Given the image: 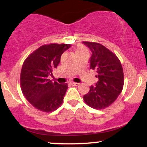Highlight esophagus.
<instances>
[{
    "label": "esophagus",
    "mask_w": 147,
    "mask_h": 147,
    "mask_svg": "<svg viewBox=\"0 0 147 147\" xmlns=\"http://www.w3.org/2000/svg\"><path fill=\"white\" fill-rule=\"evenodd\" d=\"M70 84H71V85H72V86H77L79 85V83H76V82H71Z\"/></svg>",
    "instance_id": "34e87169"
}]
</instances>
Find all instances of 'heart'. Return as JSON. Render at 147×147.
Listing matches in <instances>:
<instances>
[{"instance_id":"heart-1","label":"heart","mask_w":147,"mask_h":147,"mask_svg":"<svg viewBox=\"0 0 147 147\" xmlns=\"http://www.w3.org/2000/svg\"><path fill=\"white\" fill-rule=\"evenodd\" d=\"M80 50H84V49L82 48H79L77 49V51H80Z\"/></svg>"}]
</instances>
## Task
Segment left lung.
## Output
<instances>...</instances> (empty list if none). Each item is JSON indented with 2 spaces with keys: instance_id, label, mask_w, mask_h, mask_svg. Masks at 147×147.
I'll return each mask as SVG.
<instances>
[{
  "instance_id": "left-lung-1",
  "label": "left lung",
  "mask_w": 147,
  "mask_h": 147,
  "mask_svg": "<svg viewBox=\"0 0 147 147\" xmlns=\"http://www.w3.org/2000/svg\"><path fill=\"white\" fill-rule=\"evenodd\" d=\"M92 52L90 69L95 70L99 79L84 95L87 105L95 109L109 107L117 98L124 86V72L117 57L100 43L82 42Z\"/></svg>"
}]
</instances>
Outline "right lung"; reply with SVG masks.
I'll return each mask as SVG.
<instances>
[{
    "label": "right lung",
    "instance_id": "obj_1",
    "mask_svg": "<svg viewBox=\"0 0 147 147\" xmlns=\"http://www.w3.org/2000/svg\"><path fill=\"white\" fill-rule=\"evenodd\" d=\"M70 44L43 45L27 57L20 77L21 88L27 100L38 110L52 112L61 105L68 84L48 79L59 63L62 54Z\"/></svg>",
    "mask_w": 147,
    "mask_h": 147
}]
</instances>
